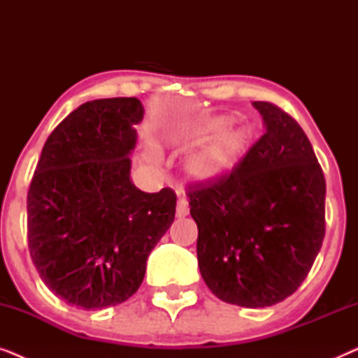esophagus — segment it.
<instances>
[{"mask_svg": "<svg viewBox=\"0 0 358 358\" xmlns=\"http://www.w3.org/2000/svg\"><path fill=\"white\" fill-rule=\"evenodd\" d=\"M187 213H189L187 199H185L184 195H179L178 205H176V217H178V218H184V217H187Z\"/></svg>", "mask_w": 358, "mask_h": 358, "instance_id": "esophagus-1", "label": "esophagus"}]
</instances>
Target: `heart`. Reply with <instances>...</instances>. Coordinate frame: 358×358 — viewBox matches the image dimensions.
<instances>
[{"label": "heart", "instance_id": "b5f03b06", "mask_svg": "<svg viewBox=\"0 0 358 358\" xmlns=\"http://www.w3.org/2000/svg\"><path fill=\"white\" fill-rule=\"evenodd\" d=\"M233 120L231 115H220L202 124H180L171 131L169 138L178 146H197L223 131ZM252 138L254 130L248 124L229 130L185 161V178L197 184H212L227 178L246 156Z\"/></svg>", "mask_w": 358, "mask_h": 358}]
</instances>
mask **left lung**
I'll return each instance as SVG.
<instances>
[{"label":"left lung","instance_id":"1","mask_svg":"<svg viewBox=\"0 0 358 358\" xmlns=\"http://www.w3.org/2000/svg\"><path fill=\"white\" fill-rule=\"evenodd\" d=\"M266 134L238 168L212 184H189L199 228V268L220 300L266 308L296 292L326 231V179L298 122L256 101Z\"/></svg>","mask_w":358,"mask_h":358}]
</instances>
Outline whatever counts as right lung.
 Returning <instances> with one entry per match:
<instances>
[{"label":"right lung","mask_w":358,"mask_h":358,"mask_svg":"<svg viewBox=\"0 0 358 358\" xmlns=\"http://www.w3.org/2000/svg\"><path fill=\"white\" fill-rule=\"evenodd\" d=\"M143 114L136 97L85 102L42 148L27 192L29 251L68 305L102 310L129 300L174 222L173 189L141 192L130 179Z\"/></svg>","instance_id":"add662e5"}]
</instances>
